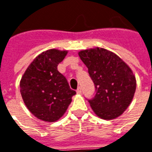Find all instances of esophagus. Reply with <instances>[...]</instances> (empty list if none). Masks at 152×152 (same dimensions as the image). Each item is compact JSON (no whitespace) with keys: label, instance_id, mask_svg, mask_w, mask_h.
Returning <instances> with one entry per match:
<instances>
[{"label":"esophagus","instance_id":"obj_1","mask_svg":"<svg viewBox=\"0 0 152 152\" xmlns=\"http://www.w3.org/2000/svg\"><path fill=\"white\" fill-rule=\"evenodd\" d=\"M76 92H77V94H81V92H82V88H81V87H79V88L77 89Z\"/></svg>","mask_w":152,"mask_h":152}]
</instances>
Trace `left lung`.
I'll list each match as a JSON object with an SVG mask.
<instances>
[{
	"label": "left lung",
	"mask_w": 152,
	"mask_h": 152,
	"mask_svg": "<svg viewBox=\"0 0 152 152\" xmlns=\"http://www.w3.org/2000/svg\"><path fill=\"white\" fill-rule=\"evenodd\" d=\"M96 87L89 100L95 114L105 120L118 118L132 102L136 79L129 66L113 51L96 47L79 52Z\"/></svg>",
	"instance_id": "obj_1"
}]
</instances>
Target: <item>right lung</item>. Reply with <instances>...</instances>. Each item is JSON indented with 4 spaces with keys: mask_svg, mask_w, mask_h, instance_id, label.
Masks as SVG:
<instances>
[{
    "mask_svg": "<svg viewBox=\"0 0 152 152\" xmlns=\"http://www.w3.org/2000/svg\"><path fill=\"white\" fill-rule=\"evenodd\" d=\"M67 50L50 49L38 55L27 67L20 80L23 102L38 119L53 123L66 113L76 92L70 89L67 79L57 66Z\"/></svg>",
    "mask_w": 152,
    "mask_h": 152,
    "instance_id": "obj_1",
    "label": "right lung"
}]
</instances>
